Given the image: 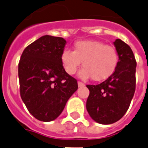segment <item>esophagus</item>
<instances>
[{
	"label": "esophagus",
	"instance_id": "esophagus-1",
	"mask_svg": "<svg viewBox=\"0 0 148 148\" xmlns=\"http://www.w3.org/2000/svg\"><path fill=\"white\" fill-rule=\"evenodd\" d=\"M77 84H78V86H84L85 85L84 84V83L80 82V81H78Z\"/></svg>",
	"mask_w": 148,
	"mask_h": 148
}]
</instances>
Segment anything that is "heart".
Segmentation results:
<instances>
[{"instance_id": "heart-1", "label": "heart", "mask_w": 148, "mask_h": 148, "mask_svg": "<svg viewBox=\"0 0 148 148\" xmlns=\"http://www.w3.org/2000/svg\"><path fill=\"white\" fill-rule=\"evenodd\" d=\"M61 60L65 71L73 75L80 67L79 77L83 80L92 78L103 81L112 75L119 62V55L114 46L96 40L77 41L73 51L64 50Z\"/></svg>"}]
</instances>
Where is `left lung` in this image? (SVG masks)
Instances as JSON below:
<instances>
[{
    "label": "left lung",
    "mask_w": 148,
    "mask_h": 148,
    "mask_svg": "<svg viewBox=\"0 0 148 148\" xmlns=\"http://www.w3.org/2000/svg\"><path fill=\"white\" fill-rule=\"evenodd\" d=\"M119 55L116 71L97 85H86L90 90L86 110L95 122L109 125L122 118L129 108L136 85V60L130 46L121 39L114 42Z\"/></svg>",
    "instance_id": "8db88e82"
}]
</instances>
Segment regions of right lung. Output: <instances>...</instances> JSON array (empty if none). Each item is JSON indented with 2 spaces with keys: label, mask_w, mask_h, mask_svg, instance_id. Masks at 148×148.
<instances>
[{
  "label": "right lung",
  "mask_w": 148,
  "mask_h": 148,
  "mask_svg": "<svg viewBox=\"0 0 148 148\" xmlns=\"http://www.w3.org/2000/svg\"><path fill=\"white\" fill-rule=\"evenodd\" d=\"M66 41L43 36L24 49L18 64L20 97L36 119L51 122L62 112L77 90V81L65 71L61 55Z\"/></svg>",
  "instance_id": "obj_1"
}]
</instances>
